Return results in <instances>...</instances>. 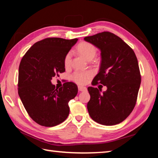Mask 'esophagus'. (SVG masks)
<instances>
[{
  "label": "esophagus",
  "instance_id": "esophagus-1",
  "mask_svg": "<svg viewBox=\"0 0 158 158\" xmlns=\"http://www.w3.org/2000/svg\"><path fill=\"white\" fill-rule=\"evenodd\" d=\"M78 89L79 91H85V90H86L87 89L84 86H80V85H79L78 86Z\"/></svg>",
  "mask_w": 158,
  "mask_h": 158
}]
</instances>
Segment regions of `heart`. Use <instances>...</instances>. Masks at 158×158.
Segmentation results:
<instances>
[{
  "label": "heart",
  "mask_w": 158,
  "mask_h": 158,
  "mask_svg": "<svg viewBox=\"0 0 158 158\" xmlns=\"http://www.w3.org/2000/svg\"><path fill=\"white\" fill-rule=\"evenodd\" d=\"M77 51L84 56L87 60H92L95 57L97 53V48L91 43L87 42H81L78 46H77ZM72 59V53L69 52L65 55L64 58V65L66 68L70 65ZM92 76V73L90 72H81L76 71L72 74L71 78L74 82L78 84H84L86 83L90 77Z\"/></svg>",
  "instance_id": "b5f03b06"
}]
</instances>
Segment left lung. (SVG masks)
Returning a JSON list of instances; mask_svg holds the SVG:
<instances>
[{
	"label": "left lung",
	"instance_id": "8db88e82",
	"mask_svg": "<svg viewBox=\"0 0 158 158\" xmlns=\"http://www.w3.org/2000/svg\"><path fill=\"white\" fill-rule=\"evenodd\" d=\"M84 40L101 51L100 71L93 85L100 84L107 88L102 93L98 88H88L90 95L87 104L89 114L100 124H118L127 118L137 102L141 84L137 56L129 45L110 32L85 37Z\"/></svg>",
	"mask_w": 158,
	"mask_h": 158
}]
</instances>
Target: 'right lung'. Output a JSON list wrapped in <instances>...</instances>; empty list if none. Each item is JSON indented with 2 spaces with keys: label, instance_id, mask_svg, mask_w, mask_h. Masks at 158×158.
I'll return each mask as SVG.
<instances>
[{
  "label": "right lung",
  "instance_id": "right-lung-1",
  "mask_svg": "<svg viewBox=\"0 0 158 158\" xmlns=\"http://www.w3.org/2000/svg\"><path fill=\"white\" fill-rule=\"evenodd\" d=\"M77 40L47 37L35 42L21 60L19 95L29 116L42 126L53 127L65 121L69 101L78 93L73 82H65L59 89L51 82L65 71L64 58Z\"/></svg>",
  "mask_w": 158,
  "mask_h": 158
}]
</instances>
